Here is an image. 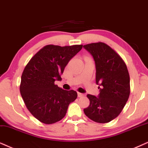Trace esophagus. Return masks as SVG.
Segmentation results:
<instances>
[{
  "label": "esophagus",
  "instance_id": "34e87169",
  "mask_svg": "<svg viewBox=\"0 0 148 148\" xmlns=\"http://www.w3.org/2000/svg\"><path fill=\"white\" fill-rule=\"evenodd\" d=\"M84 96H85V94H83V93H78V97H79V98H81V97H84Z\"/></svg>",
  "mask_w": 148,
  "mask_h": 148
}]
</instances>
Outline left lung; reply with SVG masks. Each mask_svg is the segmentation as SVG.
<instances>
[{
	"label": "left lung",
	"instance_id": "obj_1",
	"mask_svg": "<svg viewBox=\"0 0 148 148\" xmlns=\"http://www.w3.org/2000/svg\"><path fill=\"white\" fill-rule=\"evenodd\" d=\"M96 65L98 96L88 94L90 104L84 113L91 120L107 123L119 115L130 95V76L124 61L115 50L102 42L83 46Z\"/></svg>",
	"mask_w": 148,
	"mask_h": 148
}]
</instances>
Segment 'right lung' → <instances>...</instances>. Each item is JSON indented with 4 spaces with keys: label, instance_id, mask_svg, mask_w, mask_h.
<instances>
[{
    "label": "right lung",
    "instance_id": "1",
    "mask_svg": "<svg viewBox=\"0 0 148 148\" xmlns=\"http://www.w3.org/2000/svg\"><path fill=\"white\" fill-rule=\"evenodd\" d=\"M83 48L47 45L37 52L26 65L20 91L25 105L41 122L51 124L65 117L71 102L77 98L74 90L67 91L55 84L69 61Z\"/></svg>",
    "mask_w": 148,
    "mask_h": 148
}]
</instances>
